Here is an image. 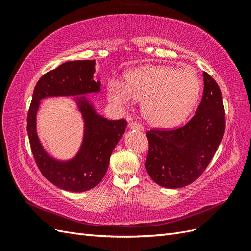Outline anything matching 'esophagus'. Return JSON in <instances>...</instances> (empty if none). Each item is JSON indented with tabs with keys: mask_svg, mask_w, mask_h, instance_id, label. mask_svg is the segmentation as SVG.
Instances as JSON below:
<instances>
[{
	"mask_svg": "<svg viewBox=\"0 0 251 251\" xmlns=\"http://www.w3.org/2000/svg\"><path fill=\"white\" fill-rule=\"evenodd\" d=\"M128 126H130V128H134V130H143V126L139 123H137V121H131V123L128 124Z\"/></svg>",
	"mask_w": 251,
	"mask_h": 251,
	"instance_id": "1",
	"label": "esophagus"
}]
</instances>
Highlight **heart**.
<instances>
[{"instance_id": "1", "label": "heart", "mask_w": 251, "mask_h": 251, "mask_svg": "<svg viewBox=\"0 0 251 251\" xmlns=\"http://www.w3.org/2000/svg\"><path fill=\"white\" fill-rule=\"evenodd\" d=\"M201 81L195 71L165 66L142 67L126 75L125 83L112 79L108 97L117 105L133 98L142 102L143 116L156 126H173L183 121L198 100Z\"/></svg>"}]
</instances>
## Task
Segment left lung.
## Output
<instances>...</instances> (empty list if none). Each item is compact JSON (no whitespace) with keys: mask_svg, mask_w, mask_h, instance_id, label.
I'll list each match as a JSON object with an SVG mask.
<instances>
[{"mask_svg":"<svg viewBox=\"0 0 251 251\" xmlns=\"http://www.w3.org/2000/svg\"><path fill=\"white\" fill-rule=\"evenodd\" d=\"M201 102L191 120L172 130L147 132L149 151L144 165L157 184L179 188L198 179L211 161L225 130L222 93L218 83L203 73Z\"/></svg>","mask_w":251,"mask_h":251,"instance_id":"1","label":"left lung"}]
</instances>
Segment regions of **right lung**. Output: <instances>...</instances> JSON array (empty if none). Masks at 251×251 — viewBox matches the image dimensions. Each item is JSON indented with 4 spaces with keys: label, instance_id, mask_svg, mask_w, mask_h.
<instances>
[{
    "label": "right lung",
    "instance_id": "obj_1",
    "mask_svg": "<svg viewBox=\"0 0 251 251\" xmlns=\"http://www.w3.org/2000/svg\"><path fill=\"white\" fill-rule=\"evenodd\" d=\"M95 60H73L58 66L37 81L27 116V133L37 168L51 183L69 192H86L96 186L109 168L113 150L125 133L126 119L108 120L96 114L85 98H76L85 119V138L73 160L59 162L44 151L35 131L40 100L48 96H77L100 92L93 79Z\"/></svg>",
    "mask_w": 251,
    "mask_h": 251
}]
</instances>
